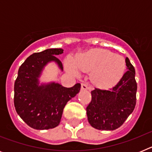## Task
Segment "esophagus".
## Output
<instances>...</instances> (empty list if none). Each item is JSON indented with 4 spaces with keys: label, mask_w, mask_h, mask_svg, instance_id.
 <instances>
[{
    "label": "esophagus",
    "mask_w": 152,
    "mask_h": 152,
    "mask_svg": "<svg viewBox=\"0 0 152 152\" xmlns=\"http://www.w3.org/2000/svg\"><path fill=\"white\" fill-rule=\"evenodd\" d=\"M90 86L87 83H82L81 84V89L82 90H90Z\"/></svg>",
    "instance_id": "1"
}]
</instances>
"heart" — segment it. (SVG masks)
<instances>
[{"mask_svg":"<svg viewBox=\"0 0 152 152\" xmlns=\"http://www.w3.org/2000/svg\"><path fill=\"white\" fill-rule=\"evenodd\" d=\"M71 73L77 75V68L84 72H92L93 81L102 88H110L119 81L126 69L123 56L115 55L107 49H93L77 56L75 63L71 59L67 62Z\"/></svg>","mask_w":152,"mask_h":152,"instance_id":"1","label":"heart"}]
</instances>
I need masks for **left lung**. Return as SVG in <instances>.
<instances>
[{
    "instance_id": "8db88e82",
    "label": "left lung",
    "mask_w": 152,
    "mask_h": 152,
    "mask_svg": "<svg viewBox=\"0 0 152 152\" xmlns=\"http://www.w3.org/2000/svg\"><path fill=\"white\" fill-rule=\"evenodd\" d=\"M128 71L109 90L95 88L87 107L88 122L99 130H114L122 126L136 104L137 83L134 66L126 58Z\"/></svg>"
}]
</instances>
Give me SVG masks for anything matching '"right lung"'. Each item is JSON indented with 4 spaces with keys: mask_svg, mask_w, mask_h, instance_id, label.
Listing matches in <instances>:
<instances>
[{
    "mask_svg": "<svg viewBox=\"0 0 152 152\" xmlns=\"http://www.w3.org/2000/svg\"><path fill=\"white\" fill-rule=\"evenodd\" d=\"M61 53V49L36 52L19 68L14 83V107L21 119L35 129H49L58 126L66 103L80 91L79 83L68 88L55 83L38 85V77L47 62L56 61L63 69L62 63L56 56Z\"/></svg>",
    "mask_w": 152,
    "mask_h": 152,
    "instance_id": "obj_1",
    "label": "right lung"
}]
</instances>
